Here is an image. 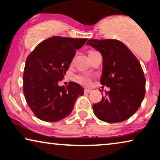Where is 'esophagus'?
Returning a JSON list of instances; mask_svg holds the SVG:
<instances>
[{
  "label": "esophagus",
  "instance_id": "34e87169",
  "mask_svg": "<svg viewBox=\"0 0 160 160\" xmlns=\"http://www.w3.org/2000/svg\"><path fill=\"white\" fill-rule=\"evenodd\" d=\"M85 93H91V91H92V90H91V89H90V88H86L85 89Z\"/></svg>",
  "mask_w": 160,
  "mask_h": 160
}]
</instances>
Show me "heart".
Listing matches in <instances>:
<instances>
[{
	"instance_id": "obj_1",
	"label": "heart",
	"mask_w": 160,
	"mask_h": 160,
	"mask_svg": "<svg viewBox=\"0 0 160 160\" xmlns=\"http://www.w3.org/2000/svg\"><path fill=\"white\" fill-rule=\"evenodd\" d=\"M77 80L82 84H88L90 79L87 75H79L77 77Z\"/></svg>"
}]
</instances>
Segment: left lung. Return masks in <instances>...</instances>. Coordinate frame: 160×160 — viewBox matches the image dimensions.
<instances>
[{
  "label": "left lung",
  "mask_w": 160,
  "mask_h": 160,
  "mask_svg": "<svg viewBox=\"0 0 160 160\" xmlns=\"http://www.w3.org/2000/svg\"><path fill=\"white\" fill-rule=\"evenodd\" d=\"M101 53L100 82L110 88L101 102L93 105L99 120L118 123L130 118L141 105L146 79L141 65L130 50L116 39H90L86 43Z\"/></svg>",
  "instance_id": "8db88e82"
}]
</instances>
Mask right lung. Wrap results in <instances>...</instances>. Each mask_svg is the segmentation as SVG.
<instances>
[{
	"mask_svg": "<svg viewBox=\"0 0 160 160\" xmlns=\"http://www.w3.org/2000/svg\"><path fill=\"white\" fill-rule=\"evenodd\" d=\"M87 39L53 37L42 42L26 59L23 92L28 105L40 120L56 122L70 115L84 88L74 82L59 86L76 50Z\"/></svg>",
	"mask_w": 160,
	"mask_h": 160,
	"instance_id": "add662e5",
	"label": "right lung"
}]
</instances>
